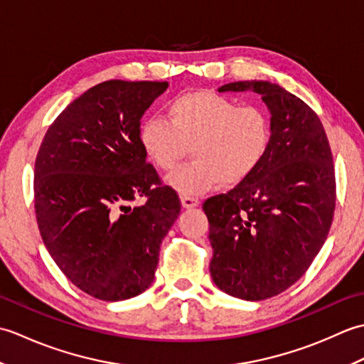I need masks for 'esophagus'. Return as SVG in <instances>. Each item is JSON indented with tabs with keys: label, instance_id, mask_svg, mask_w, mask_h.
<instances>
[{
	"label": "esophagus",
	"instance_id": "obj_1",
	"mask_svg": "<svg viewBox=\"0 0 364 364\" xmlns=\"http://www.w3.org/2000/svg\"><path fill=\"white\" fill-rule=\"evenodd\" d=\"M198 198H196V197H191V196H183L181 197V205H183V208H196V206H198Z\"/></svg>",
	"mask_w": 364,
	"mask_h": 364
}]
</instances>
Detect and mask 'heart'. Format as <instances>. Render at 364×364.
Instances as JSON below:
<instances>
[{
	"label": "heart",
	"mask_w": 364,
	"mask_h": 364,
	"mask_svg": "<svg viewBox=\"0 0 364 364\" xmlns=\"http://www.w3.org/2000/svg\"><path fill=\"white\" fill-rule=\"evenodd\" d=\"M167 120L146 117L139 127L145 156L159 170H172L189 151L192 161L167 176L181 194L215 186L235 188L255 173L272 142V120L261 106H241L213 90L176 95L166 105Z\"/></svg>",
	"instance_id": "obj_1"
}]
</instances>
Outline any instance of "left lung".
<instances>
[{
    "label": "left lung",
    "mask_w": 364,
    "mask_h": 364,
    "mask_svg": "<svg viewBox=\"0 0 364 364\" xmlns=\"http://www.w3.org/2000/svg\"><path fill=\"white\" fill-rule=\"evenodd\" d=\"M259 94L272 114V142L261 166L227 194L210 197V272L218 288L244 300L278 296L311 266L331 227L335 166L310 106L269 81H237L219 92Z\"/></svg>",
    "instance_id": "obj_1"
}]
</instances>
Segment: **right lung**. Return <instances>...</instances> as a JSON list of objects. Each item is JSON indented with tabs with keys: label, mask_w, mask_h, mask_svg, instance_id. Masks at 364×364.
Returning a JSON list of instances; mask_svg holds the SVG:
<instances>
[{
	"label": "right lung",
	"mask_w": 364,
	"mask_h": 364,
	"mask_svg": "<svg viewBox=\"0 0 364 364\" xmlns=\"http://www.w3.org/2000/svg\"><path fill=\"white\" fill-rule=\"evenodd\" d=\"M167 86L97 84L58 115L37 153L34 208L43 244L68 280L100 300L149 288L181 210L139 142L141 117ZM137 196L146 203L131 207Z\"/></svg>",
	"instance_id": "right-lung-1"
}]
</instances>
